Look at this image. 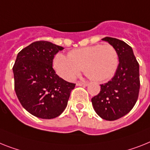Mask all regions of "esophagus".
<instances>
[{"instance_id":"1","label":"esophagus","mask_w":150,"mask_h":150,"mask_svg":"<svg viewBox=\"0 0 150 150\" xmlns=\"http://www.w3.org/2000/svg\"><path fill=\"white\" fill-rule=\"evenodd\" d=\"M87 82H77L76 83V86H86L88 85Z\"/></svg>"}]
</instances>
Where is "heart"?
Instances as JSON below:
<instances>
[{
	"mask_svg": "<svg viewBox=\"0 0 150 150\" xmlns=\"http://www.w3.org/2000/svg\"><path fill=\"white\" fill-rule=\"evenodd\" d=\"M119 64L117 50L110 44H96L75 49L68 56L61 53L55 55L53 66L56 73L70 81L83 70L96 81H104L114 75Z\"/></svg>",
	"mask_w": 150,
	"mask_h": 150,
	"instance_id": "1",
	"label": "heart"
}]
</instances>
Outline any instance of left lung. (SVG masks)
<instances>
[{
    "instance_id": "1",
    "label": "left lung",
    "mask_w": 150,
    "mask_h": 150,
    "mask_svg": "<svg viewBox=\"0 0 150 150\" xmlns=\"http://www.w3.org/2000/svg\"><path fill=\"white\" fill-rule=\"evenodd\" d=\"M102 40L117 50L119 65L112 80L100 85V93L91 101L99 117L112 121L127 115L137 103L140 86L139 66L132 47L124 41L109 37Z\"/></svg>"
}]
</instances>
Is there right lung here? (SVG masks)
I'll list each match as a JSON object with an SVG mask.
<instances>
[{
    "mask_svg": "<svg viewBox=\"0 0 150 150\" xmlns=\"http://www.w3.org/2000/svg\"><path fill=\"white\" fill-rule=\"evenodd\" d=\"M64 49L41 40L30 44L17 56L13 67L16 94L23 108L38 118L60 116L76 85L60 78L53 68L54 56Z\"/></svg>",
    "mask_w": 150,
    "mask_h": 150,
    "instance_id": "right-lung-1",
    "label": "right lung"
}]
</instances>
